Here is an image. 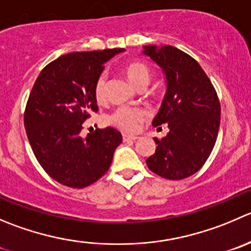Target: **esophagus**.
<instances>
[{"mask_svg":"<svg viewBox=\"0 0 251 251\" xmlns=\"http://www.w3.org/2000/svg\"><path fill=\"white\" fill-rule=\"evenodd\" d=\"M137 136H133V135H127V133H124L123 135V140L125 141V142H127V141H135L137 140Z\"/></svg>","mask_w":251,"mask_h":251,"instance_id":"esophagus-1","label":"esophagus"}]
</instances>
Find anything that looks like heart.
Segmentation results:
<instances>
[{"label": "heart", "instance_id": "b5f03b06", "mask_svg": "<svg viewBox=\"0 0 251 251\" xmlns=\"http://www.w3.org/2000/svg\"><path fill=\"white\" fill-rule=\"evenodd\" d=\"M125 75L128 81L136 88H146L152 77L151 69L143 62L133 61L125 66ZM94 96L98 101H104L106 98V75L100 74L94 83ZM148 113L140 106L121 105L114 109L106 118V121L115 127L121 128L127 132H135L141 124L146 120Z\"/></svg>", "mask_w": 251, "mask_h": 251}]
</instances>
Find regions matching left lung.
I'll list each match as a JSON object with an SVG mask.
<instances>
[{"mask_svg":"<svg viewBox=\"0 0 251 251\" xmlns=\"http://www.w3.org/2000/svg\"><path fill=\"white\" fill-rule=\"evenodd\" d=\"M162 69L167 92L153 126L167 124L169 132L155 137L154 154L146 159L159 176L180 180L195 174L210 157L221 123L217 93L195 58L170 45L143 46Z\"/></svg>","mask_w":251,"mask_h":251,"instance_id":"1","label":"left lung"}]
</instances>
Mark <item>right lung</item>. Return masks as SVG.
<instances>
[{
  "label": "right lung",
  "mask_w": 251,
  "mask_h": 251,
  "mask_svg": "<svg viewBox=\"0 0 251 251\" xmlns=\"http://www.w3.org/2000/svg\"><path fill=\"white\" fill-rule=\"evenodd\" d=\"M125 49L71 52L43 69L29 94L24 127L43 169L66 186L82 189L100 179L123 142L118 130L97 128L86 137L82 124L98 110L94 83L104 64Z\"/></svg>",
  "instance_id": "obj_1"
}]
</instances>
